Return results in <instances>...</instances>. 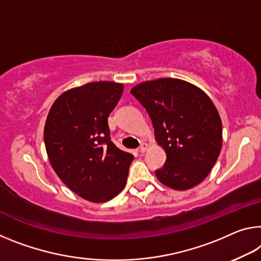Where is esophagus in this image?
<instances>
[{"instance_id": "1", "label": "esophagus", "mask_w": 261, "mask_h": 261, "mask_svg": "<svg viewBox=\"0 0 261 261\" xmlns=\"http://www.w3.org/2000/svg\"><path fill=\"white\" fill-rule=\"evenodd\" d=\"M146 150H147L146 144H142V145H140V147H139V152L144 153V152H146Z\"/></svg>"}]
</instances>
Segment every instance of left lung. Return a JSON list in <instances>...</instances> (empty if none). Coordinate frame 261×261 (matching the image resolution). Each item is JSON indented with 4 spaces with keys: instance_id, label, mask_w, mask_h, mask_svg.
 <instances>
[{
    "instance_id": "left-lung-1",
    "label": "left lung",
    "mask_w": 261,
    "mask_h": 261,
    "mask_svg": "<svg viewBox=\"0 0 261 261\" xmlns=\"http://www.w3.org/2000/svg\"><path fill=\"white\" fill-rule=\"evenodd\" d=\"M150 116L166 163L155 175L161 184L187 190L201 184L222 148V121L210 97L180 79L142 82L130 92Z\"/></svg>"
}]
</instances>
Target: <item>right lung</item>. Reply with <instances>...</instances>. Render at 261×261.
I'll return each instance as SVG.
<instances>
[{
    "instance_id": "add662e5",
    "label": "right lung",
    "mask_w": 261,
    "mask_h": 261,
    "mask_svg": "<svg viewBox=\"0 0 261 261\" xmlns=\"http://www.w3.org/2000/svg\"><path fill=\"white\" fill-rule=\"evenodd\" d=\"M123 89L122 84L111 81L68 89L53 103L45 123L52 168L72 192L94 203L122 192L134 160L110 140L108 117Z\"/></svg>"
}]
</instances>
